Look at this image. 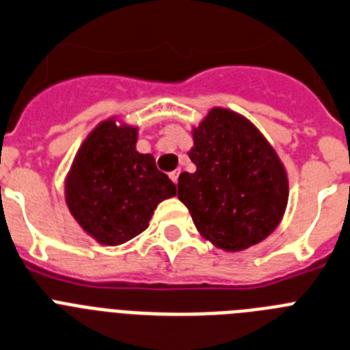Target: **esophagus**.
Segmentation results:
<instances>
[{
	"mask_svg": "<svg viewBox=\"0 0 350 350\" xmlns=\"http://www.w3.org/2000/svg\"><path fill=\"white\" fill-rule=\"evenodd\" d=\"M169 178H171L172 179V183H178V178H179V169H178V171H172L171 172V174H169Z\"/></svg>",
	"mask_w": 350,
	"mask_h": 350,
	"instance_id": "esophagus-1",
	"label": "esophagus"
}]
</instances>
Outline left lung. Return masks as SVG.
I'll return each mask as SVG.
<instances>
[{
    "mask_svg": "<svg viewBox=\"0 0 350 350\" xmlns=\"http://www.w3.org/2000/svg\"><path fill=\"white\" fill-rule=\"evenodd\" d=\"M188 157L196 172H181L178 199L202 238L241 252L278 227L288 199L284 163L247 118L213 107L193 129Z\"/></svg>",
    "mask_w": 350,
    "mask_h": 350,
    "instance_id": "obj_1",
    "label": "left lung"
}]
</instances>
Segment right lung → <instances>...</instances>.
Segmentation results:
<instances>
[{"label": "right lung", "mask_w": 350, "mask_h": 350, "mask_svg": "<svg viewBox=\"0 0 350 350\" xmlns=\"http://www.w3.org/2000/svg\"><path fill=\"white\" fill-rule=\"evenodd\" d=\"M137 132L114 118L102 121L84 139L65 179L72 217L100 245L135 238L158 202L176 196V185L158 171L153 154L135 150Z\"/></svg>", "instance_id": "1"}]
</instances>
